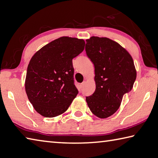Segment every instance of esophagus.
<instances>
[{"label":"esophagus","mask_w":158,"mask_h":158,"mask_svg":"<svg viewBox=\"0 0 158 158\" xmlns=\"http://www.w3.org/2000/svg\"><path fill=\"white\" fill-rule=\"evenodd\" d=\"M85 84V82H82V83H80V84L79 85V88H80V89H82V87H84Z\"/></svg>","instance_id":"1"}]
</instances>
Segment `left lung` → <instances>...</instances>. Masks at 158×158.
Returning a JSON list of instances; mask_svg holds the SVG:
<instances>
[{"label": "left lung", "mask_w": 158, "mask_h": 158, "mask_svg": "<svg viewBox=\"0 0 158 158\" xmlns=\"http://www.w3.org/2000/svg\"><path fill=\"white\" fill-rule=\"evenodd\" d=\"M86 42L96 82V90L86 101L95 115L106 118L117 111L124 95L131 91L136 79L134 62L125 49L108 38L92 36Z\"/></svg>", "instance_id": "obj_1"}]
</instances>
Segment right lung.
Wrapping results in <instances>:
<instances>
[{
  "label": "right lung",
  "instance_id": "right-lung-1",
  "mask_svg": "<svg viewBox=\"0 0 158 158\" xmlns=\"http://www.w3.org/2000/svg\"><path fill=\"white\" fill-rule=\"evenodd\" d=\"M84 40L63 36L32 56L27 67L25 91L35 111L46 118L63 114L78 94L74 85L72 60L85 49Z\"/></svg>",
  "mask_w": 158,
  "mask_h": 158
}]
</instances>
